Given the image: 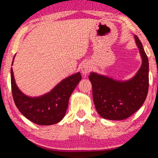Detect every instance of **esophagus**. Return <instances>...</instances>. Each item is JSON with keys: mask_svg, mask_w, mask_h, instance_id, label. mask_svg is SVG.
Here are the masks:
<instances>
[{"mask_svg": "<svg viewBox=\"0 0 158 158\" xmlns=\"http://www.w3.org/2000/svg\"><path fill=\"white\" fill-rule=\"evenodd\" d=\"M90 70H91V65L88 62L83 64L81 67V73L83 75H86Z\"/></svg>", "mask_w": 158, "mask_h": 158, "instance_id": "obj_1", "label": "esophagus"}]
</instances>
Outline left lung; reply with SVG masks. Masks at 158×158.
Here are the masks:
<instances>
[{
	"label": "left lung",
	"mask_w": 158,
	"mask_h": 158,
	"mask_svg": "<svg viewBox=\"0 0 158 158\" xmlns=\"http://www.w3.org/2000/svg\"><path fill=\"white\" fill-rule=\"evenodd\" d=\"M142 60L132 78L125 81L90 73L93 98L95 109L103 118L121 121L135 113L146 100L148 90V59L139 39L134 35Z\"/></svg>",
	"instance_id": "1"
}]
</instances>
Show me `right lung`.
Instances as JSON below:
<instances>
[{"label": "right lung", "mask_w": 158, "mask_h": 158, "mask_svg": "<svg viewBox=\"0 0 158 158\" xmlns=\"http://www.w3.org/2000/svg\"><path fill=\"white\" fill-rule=\"evenodd\" d=\"M15 57V56L12 65ZM10 73L12 96L16 106L26 118L40 125H53L63 118L68 106L69 99L81 79L79 72L63 79L44 95L31 97L23 93L18 88L12 68Z\"/></svg>", "instance_id": "add662e5"}]
</instances>
